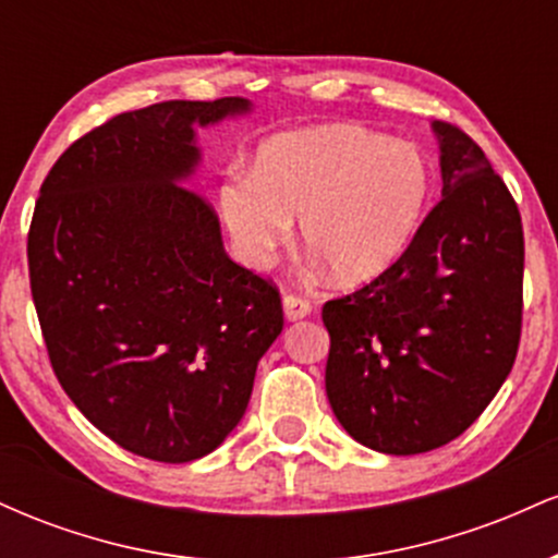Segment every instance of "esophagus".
<instances>
[{
    "label": "esophagus",
    "instance_id": "1",
    "mask_svg": "<svg viewBox=\"0 0 558 558\" xmlns=\"http://www.w3.org/2000/svg\"><path fill=\"white\" fill-rule=\"evenodd\" d=\"M310 312H312V304L306 299L296 296V293H288V296H283V315L288 323H293V319H304Z\"/></svg>",
    "mask_w": 558,
    "mask_h": 558
}]
</instances>
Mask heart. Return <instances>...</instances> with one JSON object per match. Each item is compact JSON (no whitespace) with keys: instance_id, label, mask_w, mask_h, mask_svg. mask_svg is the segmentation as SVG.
Wrapping results in <instances>:
<instances>
[{"instance_id":"1","label":"heart","mask_w":558,"mask_h":558,"mask_svg":"<svg viewBox=\"0 0 558 558\" xmlns=\"http://www.w3.org/2000/svg\"><path fill=\"white\" fill-rule=\"evenodd\" d=\"M433 178L417 146L360 125H319L267 141L254 172L220 189L230 239L246 262L265 265L301 241L332 280L367 283L412 246L430 202Z\"/></svg>"}]
</instances>
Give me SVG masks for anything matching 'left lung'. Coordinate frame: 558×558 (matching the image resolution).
<instances>
[{"label": "left lung", "instance_id": "1", "mask_svg": "<svg viewBox=\"0 0 558 558\" xmlns=\"http://www.w3.org/2000/svg\"><path fill=\"white\" fill-rule=\"evenodd\" d=\"M433 131L444 198L393 267L323 306L332 414L393 457L459 438L509 377L522 330L520 209L475 141Z\"/></svg>", "mask_w": 558, "mask_h": 558}]
</instances>
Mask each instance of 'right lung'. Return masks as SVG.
Returning a JSON list of instances; mask_svg holds the SVG:
<instances>
[{
  "instance_id": "add662e5",
  "label": "right lung",
  "mask_w": 558,
  "mask_h": 558,
  "mask_svg": "<svg viewBox=\"0 0 558 558\" xmlns=\"http://www.w3.org/2000/svg\"><path fill=\"white\" fill-rule=\"evenodd\" d=\"M243 96L159 101L75 141L41 183L28 270L49 362L70 401L125 451L183 464L215 451L283 330L278 288L226 254L189 178L196 128Z\"/></svg>"
}]
</instances>
